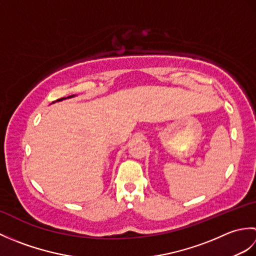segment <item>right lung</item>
<instances>
[{
  "mask_svg": "<svg viewBox=\"0 0 256 256\" xmlns=\"http://www.w3.org/2000/svg\"><path fill=\"white\" fill-rule=\"evenodd\" d=\"M74 96H76L74 94V96H67V98H62V99H59V100H57V101H62V100H66V99H70V98H74Z\"/></svg>",
  "mask_w": 256,
  "mask_h": 256,
  "instance_id": "1",
  "label": "right lung"
}]
</instances>
